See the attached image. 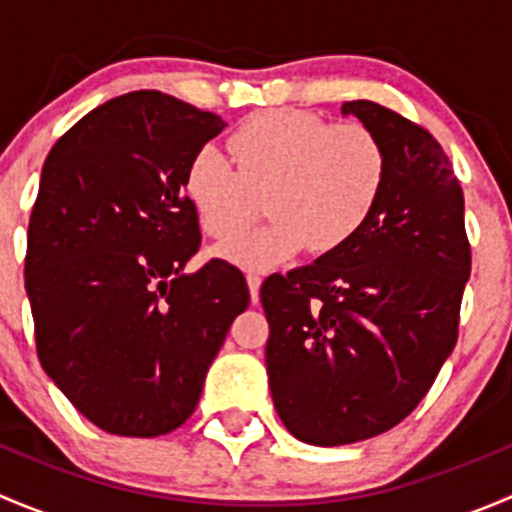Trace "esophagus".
<instances>
[{"label":"esophagus","instance_id":"obj_1","mask_svg":"<svg viewBox=\"0 0 512 512\" xmlns=\"http://www.w3.org/2000/svg\"><path fill=\"white\" fill-rule=\"evenodd\" d=\"M247 289H250V299L252 302H260V285H262V277L257 272H247Z\"/></svg>","mask_w":512,"mask_h":512}]
</instances>
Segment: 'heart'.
<instances>
[{"label": "heart", "instance_id": "obj_1", "mask_svg": "<svg viewBox=\"0 0 512 512\" xmlns=\"http://www.w3.org/2000/svg\"><path fill=\"white\" fill-rule=\"evenodd\" d=\"M232 161L215 146L193 153L183 193L200 227L223 237L267 192L265 226L227 237L213 255L247 270H270L312 247L319 255L349 245L374 215L386 185L379 138L359 123L329 126L307 111H262L227 138Z\"/></svg>", "mask_w": 512, "mask_h": 512}]
</instances>
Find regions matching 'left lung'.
<instances>
[{
  "label": "left lung",
  "mask_w": 512,
  "mask_h": 512,
  "mask_svg": "<svg viewBox=\"0 0 512 512\" xmlns=\"http://www.w3.org/2000/svg\"><path fill=\"white\" fill-rule=\"evenodd\" d=\"M342 116L384 148L379 205L349 245L260 289L272 401L312 446L379 436L416 409L456 347L471 275L463 190L436 138L374 101Z\"/></svg>",
  "instance_id": "8db88e82"
}]
</instances>
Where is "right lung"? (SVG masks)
<instances>
[{
    "label": "right lung",
    "instance_id": "1",
    "mask_svg": "<svg viewBox=\"0 0 512 512\" xmlns=\"http://www.w3.org/2000/svg\"><path fill=\"white\" fill-rule=\"evenodd\" d=\"M223 128L215 113L133 91L86 113L41 168L24 262L36 354L113 436H163L193 414L250 304L223 260L185 272L200 247L185 165Z\"/></svg>",
    "mask_w": 512,
    "mask_h": 512
}]
</instances>
